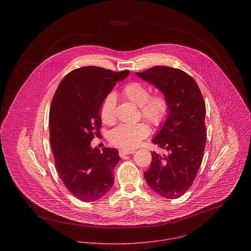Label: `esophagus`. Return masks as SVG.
Here are the masks:
<instances>
[{
  "label": "esophagus",
  "instance_id": "1",
  "mask_svg": "<svg viewBox=\"0 0 251 251\" xmlns=\"http://www.w3.org/2000/svg\"><path fill=\"white\" fill-rule=\"evenodd\" d=\"M133 152H134V151H132V150H120V156L124 157L128 154H132Z\"/></svg>",
  "mask_w": 251,
  "mask_h": 251
}]
</instances>
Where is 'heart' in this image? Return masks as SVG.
Listing matches in <instances>:
<instances>
[{
    "label": "heart",
    "instance_id": "1",
    "mask_svg": "<svg viewBox=\"0 0 251 251\" xmlns=\"http://www.w3.org/2000/svg\"><path fill=\"white\" fill-rule=\"evenodd\" d=\"M123 95L132 103L140 107L141 115L153 125L161 124L166 119L168 111L166 98L155 95L150 97L149 88L141 83H131L123 89ZM117 99L114 94H109L103 100L100 116L103 123L112 124L116 119ZM150 133L149 126L139 122L135 124H121L110 132L111 143L123 149H132L141 142Z\"/></svg>",
    "mask_w": 251,
    "mask_h": 251
}]
</instances>
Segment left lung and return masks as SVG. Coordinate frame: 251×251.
I'll return each instance as SVG.
<instances>
[{
    "label": "left lung",
    "instance_id": "1",
    "mask_svg": "<svg viewBox=\"0 0 251 251\" xmlns=\"http://www.w3.org/2000/svg\"><path fill=\"white\" fill-rule=\"evenodd\" d=\"M135 74L164 95L168 111L152 143L166 151H151L144 177L152 191L178 199L189 189L202 162L206 143V107L196 81L178 69L155 66Z\"/></svg>",
    "mask_w": 251,
    "mask_h": 251
}]
</instances>
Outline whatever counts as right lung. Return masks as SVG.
Listing matches in <instances>:
<instances>
[{
	"instance_id": "obj_1",
	"label": "right lung",
	"mask_w": 251,
	"mask_h": 251,
	"mask_svg": "<svg viewBox=\"0 0 251 251\" xmlns=\"http://www.w3.org/2000/svg\"><path fill=\"white\" fill-rule=\"evenodd\" d=\"M130 74L88 66L64 77L50 111V142L60 178L78 200L91 202L105 196L114 185L118 150L91 147L100 134V109L116 83Z\"/></svg>"
}]
</instances>
